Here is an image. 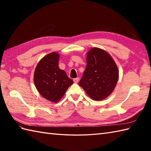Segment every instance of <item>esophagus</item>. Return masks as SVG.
Returning a JSON list of instances; mask_svg holds the SVG:
<instances>
[{
    "instance_id": "esophagus-1",
    "label": "esophagus",
    "mask_w": 151,
    "mask_h": 151,
    "mask_svg": "<svg viewBox=\"0 0 151 151\" xmlns=\"http://www.w3.org/2000/svg\"><path fill=\"white\" fill-rule=\"evenodd\" d=\"M79 80H80L79 78H74L73 79V81H74V82H75V83H78V81H79Z\"/></svg>"
}]
</instances>
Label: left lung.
I'll use <instances>...</instances> for the list:
<instances>
[{
	"instance_id": "1",
	"label": "left lung",
	"mask_w": 151,
	"mask_h": 151,
	"mask_svg": "<svg viewBox=\"0 0 151 151\" xmlns=\"http://www.w3.org/2000/svg\"><path fill=\"white\" fill-rule=\"evenodd\" d=\"M87 65L79 85L93 100H104L110 96L117 84L119 70L110 54L100 48L87 52Z\"/></svg>"
}]
</instances>
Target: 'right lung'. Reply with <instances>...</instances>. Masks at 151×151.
I'll return each mask as SVG.
<instances>
[{
	"label": "right lung",
	"mask_w": 151,
	"mask_h": 151,
	"mask_svg": "<svg viewBox=\"0 0 151 151\" xmlns=\"http://www.w3.org/2000/svg\"><path fill=\"white\" fill-rule=\"evenodd\" d=\"M60 54H48L39 62L34 75V84L38 92L47 100L58 102L63 97L73 81L63 70L60 69Z\"/></svg>",
	"instance_id": "right-lung-1"
}]
</instances>
